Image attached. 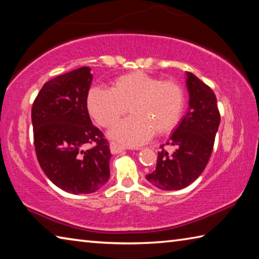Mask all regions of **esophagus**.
I'll return each mask as SVG.
<instances>
[{
  "mask_svg": "<svg viewBox=\"0 0 259 259\" xmlns=\"http://www.w3.org/2000/svg\"><path fill=\"white\" fill-rule=\"evenodd\" d=\"M109 148H111L112 154H119V153H122V152L125 151V147L121 146L117 143H114V142L109 144Z\"/></svg>",
  "mask_w": 259,
  "mask_h": 259,
  "instance_id": "1",
  "label": "esophagus"
}]
</instances>
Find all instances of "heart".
Segmentation results:
<instances>
[{"instance_id":"b5f03b06","label":"heart","mask_w":259,"mask_h":259,"mask_svg":"<svg viewBox=\"0 0 259 259\" xmlns=\"http://www.w3.org/2000/svg\"><path fill=\"white\" fill-rule=\"evenodd\" d=\"M87 105L90 115L105 128L115 123L130 106L133 116L114 125L109 135L125 145H140L154 131L164 135L176 128L185 106V94L177 82L133 72L116 77L111 89L91 88Z\"/></svg>"}]
</instances>
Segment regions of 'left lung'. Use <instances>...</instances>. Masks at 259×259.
<instances>
[{
	"label": "left lung",
	"mask_w": 259,
	"mask_h": 259,
	"mask_svg": "<svg viewBox=\"0 0 259 259\" xmlns=\"http://www.w3.org/2000/svg\"><path fill=\"white\" fill-rule=\"evenodd\" d=\"M186 76L188 111L166 143L177 150L169 154L162 145L155 170L146 175L153 186L163 191L182 190L202 174L221 123L213 91L194 74L187 72Z\"/></svg>",
	"instance_id": "1"
}]
</instances>
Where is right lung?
Wrapping results in <instances>:
<instances>
[{
	"label": "right lung",
	"instance_id": "1",
	"mask_svg": "<svg viewBox=\"0 0 259 259\" xmlns=\"http://www.w3.org/2000/svg\"><path fill=\"white\" fill-rule=\"evenodd\" d=\"M90 71L81 67L46 82L32 107L38 163L56 186L72 194L94 193L109 178L108 142L87 107ZM87 143L94 147L84 150Z\"/></svg>",
	"mask_w": 259,
	"mask_h": 259
}]
</instances>
